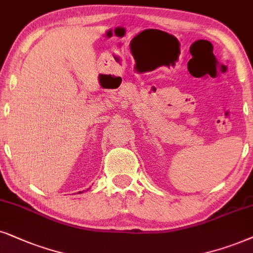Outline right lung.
<instances>
[{
	"label": "right lung",
	"mask_w": 253,
	"mask_h": 253,
	"mask_svg": "<svg viewBox=\"0 0 253 253\" xmlns=\"http://www.w3.org/2000/svg\"><path fill=\"white\" fill-rule=\"evenodd\" d=\"M79 194H81V191H79Z\"/></svg>",
	"instance_id": "right-lung-1"
}]
</instances>
